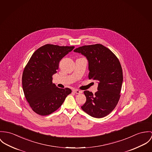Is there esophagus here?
<instances>
[{
  "label": "esophagus",
  "mask_w": 152,
  "mask_h": 152,
  "mask_svg": "<svg viewBox=\"0 0 152 152\" xmlns=\"http://www.w3.org/2000/svg\"><path fill=\"white\" fill-rule=\"evenodd\" d=\"M73 91L74 93H75L76 94H80V93H82V91H80V90H77V89H76V90H73Z\"/></svg>",
  "instance_id": "obj_1"
}]
</instances>
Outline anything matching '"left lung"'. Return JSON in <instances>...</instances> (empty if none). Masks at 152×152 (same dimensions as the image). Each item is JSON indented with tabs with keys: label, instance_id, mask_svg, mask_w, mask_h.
<instances>
[{
	"label": "left lung",
	"instance_id": "8db88e82",
	"mask_svg": "<svg viewBox=\"0 0 152 152\" xmlns=\"http://www.w3.org/2000/svg\"><path fill=\"white\" fill-rule=\"evenodd\" d=\"M74 52L87 58L88 79L99 83L94 94L84 91L86 101L81 108L93 117H104L115 108L121 96L123 73L119 61L112 51L100 44L80 47Z\"/></svg>",
	"mask_w": 152,
	"mask_h": 152
}]
</instances>
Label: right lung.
Segmentation results:
<instances>
[{
    "label": "right lung",
    "instance_id": "obj_1",
    "mask_svg": "<svg viewBox=\"0 0 152 152\" xmlns=\"http://www.w3.org/2000/svg\"><path fill=\"white\" fill-rule=\"evenodd\" d=\"M74 46L44 45L35 51L25 66L22 85L25 97L35 113L48 115L57 110L72 93L69 88H58L52 83L60 61Z\"/></svg>",
    "mask_w": 152,
    "mask_h": 152
}]
</instances>
